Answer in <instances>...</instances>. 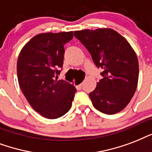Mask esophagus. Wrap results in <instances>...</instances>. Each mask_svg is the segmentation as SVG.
<instances>
[{
	"instance_id": "esophagus-1",
	"label": "esophagus",
	"mask_w": 152,
	"mask_h": 152,
	"mask_svg": "<svg viewBox=\"0 0 152 152\" xmlns=\"http://www.w3.org/2000/svg\"><path fill=\"white\" fill-rule=\"evenodd\" d=\"M82 84H80L77 86V87H78V88H82Z\"/></svg>"
}]
</instances>
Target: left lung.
I'll list each match as a JSON object with an SVG mask.
<instances>
[{"label":"left lung","instance_id":"1","mask_svg":"<svg viewBox=\"0 0 152 152\" xmlns=\"http://www.w3.org/2000/svg\"><path fill=\"white\" fill-rule=\"evenodd\" d=\"M75 36L91 54L103 78L89 97L95 109L115 114L128 105L136 92L139 78L138 58L124 37L111 28L75 31Z\"/></svg>","mask_w":152,"mask_h":152}]
</instances>
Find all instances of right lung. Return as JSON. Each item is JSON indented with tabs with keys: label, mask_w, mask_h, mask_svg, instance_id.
<instances>
[{
	"label": "right lung",
	"mask_w": 152,
	"mask_h": 152,
	"mask_svg": "<svg viewBox=\"0 0 152 152\" xmlns=\"http://www.w3.org/2000/svg\"><path fill=\"white\" fill-rule=\"evenodd\" d=\"M73 37V31L38 34L19 54V86L32 109L45 118H58L71 108L76 88L55 75L63 67L64 44Z\"/></svg>",
	"instance_id": "add662e5"
}]
</instances>
